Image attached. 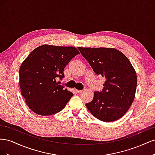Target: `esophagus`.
<instances>
[{"label": "esophagus", "mask_w": 155, "mask_h": 155, "mask_svg": "<svg viewBox=\"0 0 155 155\" xmlns=\"http://www.w3.org/2000/svg\"><path fill=\"white\" fill-rule=\"evenodd\" d=\"M76 92L78 93H79V94H80V93H81L83 92V91L82 90H76Z\"/></svg>", "instance_id": "34e87169"}]
</instances>
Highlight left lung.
I'll use <instances>...</instances> for the list:
<instances>
[{
	"instance_id": "left-lung-1",
	"label": "left lung",
	"mask_w": 155,
	"mask_h": 155,
	"mask_svg": "<svg viewBox=\"0 0 155 155\" xmlns=\"http://www.w3.org/2000/svg\"><path fill=\"white\" fill-rule=\"evenodd\" d=\"M97 75L105 78L104 88L94 92L86 107L96 118L112 122L121 118L134 99L137 85L135 70L128 58L112 48L78 47Z\"/></svg>"
}]
</instances>
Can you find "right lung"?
<instances>
[{"mask_svg":"<svg viewBox=\"0 0 155 155\" xmlns=\"http://www.w3.org/2000/svg\"><path fill=\"white\" fill-rule=\"evenodd\" d=\"M79 54L73 46L44 45L33 50L19 69V85L26 104L37 114L50 116L66 106L73 93L59 85L64 67Z\"/></svg>","mask_w":155,"mask_h":155,"instance_id":"obj_1","label":"right lung"}]
</instances>
